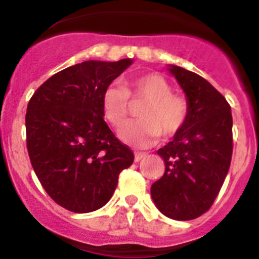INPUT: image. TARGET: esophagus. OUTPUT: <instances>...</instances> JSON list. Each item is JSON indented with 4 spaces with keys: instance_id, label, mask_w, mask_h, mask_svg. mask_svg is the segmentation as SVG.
<instances>
[{
    "instance_id": "esophagus-1",
    "label": "esophagus",
    "mask_w": 259,
    "mask_h": 259,
    "mask_svg": "<svg viewBox=\"0 0 259 259\" xmlns=\"http://www.w3.org/2000/svg\"><path fill=\"white\" fill-rule=\"evenodd\" d=\"M145 157H146V153L136 152V153H135V162L141 161V159H143V158H145Z\"/></svg>"
}]
</instances>
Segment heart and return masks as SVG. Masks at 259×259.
<instances>
[{
	"label": "heart",
	"instance_id": "heart-1",
	"mask_svg": "<svg viewBox=\"0 0 259 259\" xmlns=\"http://www.w3.org/2000/svg\"><path fill=\"white\" fill-rule=\"evenodd\" d=\"M170 83L159 74H145L134 77L127 85H109L102 93L104 118L114 128L122 127L130 114V100L145 101L139 111L140 120L128 123L119 136L125 144L143 146L164 137L176 135L189 116L188 100L171 92Z\"/></svg>",
	"mask_w": 259,
	"mask_h": 259
}]
</instances>
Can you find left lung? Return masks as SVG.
<instances>
[{
  "mask_svg": "<svg viewBox=\"0 0 259 259\" xmlns=\"http://www.w3.org/2000/svg\"><path fill=\"white\" fill-rule=\"evenodd\" d=\"M168 70L187 96L189 116L172 141L158 149L166 168L150 193L162 214L191 221L211 207L230 170L232 114L226 98L202 76L179 66Z\"/></svg>",
  "mask_w": 259,
  "mask_h": 259,
  "instance_id": "8db88e82",
  "label": "left lung"
}]
</instances>
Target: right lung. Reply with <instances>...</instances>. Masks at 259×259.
<instances>
[{
  "instance_id": "add662e5",
  "label": "right lung",
  "mask_w": 259,
  "mask_h": 259,
  "mask_svg": "<svg viewBox=\"0 0 259 259\" xmlns=\"http://www.w3.org/2000/svg\"><path fill=\"white\" fill-rule=\"evenodd\" d=\"M132 65L85 61L41 84L27 106V150L47 193L72 212H91L111 198L134 153L104 120L102 93Z\"/></svg>"
}]
</instances>
